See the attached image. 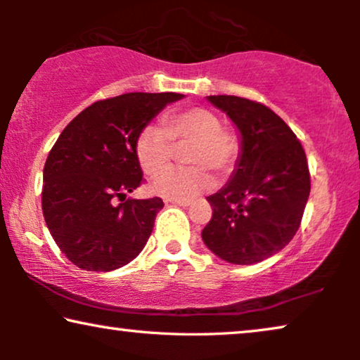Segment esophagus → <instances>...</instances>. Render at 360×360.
Masks as SVG:
<instances>
[{
	"mask_svg": "<svg viewBox=\"0 0 360 360\" xmlns=\"http://www.w3.org/2000/svg\"><path fill=\"white\" fill-rule=\"evenodd\" d=\"M167 203H172V205H176V206H190V201H174V200H167Z\"/></svg>",
	"mask_w": 360,
	"mask_h": 360,
	"instance_id": "34e87169",
	"label": "esophagus"
}]
</instances>
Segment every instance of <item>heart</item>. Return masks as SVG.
<instances>
[{"instance_id": "obj_1", "label": "heart", "mask_w": 360, "mask_h": 360, "mask_svg": "<svg viewBox=\"0 0 360 360\" xmlns=\"http://www.w3.org/2000/svg\"><path fill=\"white\" fill-rule=\"evenodd\" d=\"M190 145L186 151V169H163L173 158L174 148ZM134 152L147 175L165 172L152 180L155 195L174 201H190L213 184L210 172L224 179L234 170L240 155V141L236 132L223 127L218 112L203 106L169 112L162 127L146 126L136 139Z\"/></svg>"}]
</instances>
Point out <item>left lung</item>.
Wrapping results in <instances>:
<instances>
[{"mask_svg":"<svg viewBox=\"0 0 360 360\" xmlns=\"http://www.w3.org/2000/svg\"><path fill=\"white\" fill-rule=\"evenodd\" d=\"M208 101L238 127L240 155L228 184L206 198L213 216L201 238L226 262H262L302 223L311 188L307 155L293 131L262 103L228 95Z\"/></svg>","mask_w":360,"mask_h":360,"instance_id":"8db88e82","label":"left lung"}]
</instances>
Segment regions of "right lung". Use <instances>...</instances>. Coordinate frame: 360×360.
<instances>
[{"instance_id": "add662e5", "label": "right lung", "mask_w": 360, "mask_h": 360, "mask_svg": "<svg viewBox=\"0 0 360 360\" xmlns=\"http://www.w3.org/2000/svg\"><path fill=\"white\" fill-rule=\"evenodd\" d=\"M180 93H126L93 103L68 122L44 165L42 213L65 257L111 272L136 259L164 208L160 198H127L142 184L139 132Z\"/></svg>"}]
</instances>
